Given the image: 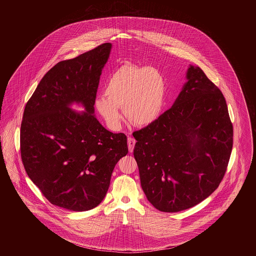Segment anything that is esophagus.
<instances>
[{
    "label": "esophagus",
    "instance_id": "1",
    "mask_svg": "<svg viewBox=\"0 0 256 256\" xmlns=\"http://www.w3.org/2000/svg\"><path fill=\"white\" fill-rule=\"evenodd\" d=\"M136 144V140L135 139H133L132 137H128V151L132 153L133 152V149H134V146Z\"/></svg>",
    "mask_w": 256,
    "mask_h": 256
}]
</instances>
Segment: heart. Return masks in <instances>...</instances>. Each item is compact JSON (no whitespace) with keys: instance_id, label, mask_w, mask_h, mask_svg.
Wrapping results in <instances>:
<instances>
[{"instance_id":"b5f03b06","label":"heart","mask_w":256,"mask_h":256,"mask_svg":"<svg viewBox=\"0 0 256 256\" xmlns=\"http://www.w3.org/2000/svg\"><path fill=\"white\" fill-rule=\"evenodd\" d=\"M105 94L96 98L94 107L110 128L121 126L123 107L132 123L146 126L162 114L167 84L162 73L156 68L124 64L108 78Z\"/></svg>"}]
</instances>
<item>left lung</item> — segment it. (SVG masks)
I'll list each match as a JSON object with an SVG mask.
<instances>
[{
    "instance_id": "obj_1",
    "label": "left lung",
    "mask_w": 256,
    "mask_h": 256,
    "mask_svg": "<svg viewBox=\"0 0 256 256\" xmlns=\"http://www.w3.org/2000/svg\"><path fill=\"white\" fill-rule=\"evenodd\" d=\"M172 108L133 133L134 158L148 201L162 212L190 208L224 178L232 148L224 96L204 71L190 64Z\"/></svg>"
}]
</instances>
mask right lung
Masks as SVG:
<instances>
[{
	"instance_id": "1",
	"label": "right lung",
	"mask_w": 256,
	"mask_h": 256,
	"mask_svg": "<svg viewBox=\"0 0 256 256\" xmlns=\"http://www.w3.org/2000/svg\"><path fill=\"white\" fill-rule=\"evenodd\" d=\"M110 43L59 62L40 80L24 108L20 152L32 183L48 201L70 211L98 206L112 170L128 154L124 133L107 130L94 100ZM74 104L84 111L72 110Z\"/></svg>"
}]
</instances>
